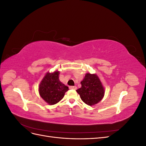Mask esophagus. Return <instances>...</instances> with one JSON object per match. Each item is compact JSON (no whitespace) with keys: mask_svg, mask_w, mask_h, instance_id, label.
Segmentation results:
<instances>
[{"mask_svg":"<svg viewBox=\"0 0 146 146\" xmlns=\"http://www.w3.org/2000/svg\"><path fill=\"white\" fill-rule=\"evenodd\" d=\"M69 88L70 90H76L77 89V86H70Z\"/></svg>","mask_w":146,"mask_h":146,"instance_id":"esophagus-1","label":"esophagus"}]
</instances>
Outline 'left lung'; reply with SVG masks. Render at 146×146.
<instances>
[{"label":"left lung","mask_w":146,"mask_h":146,"mask_svg":"<svg viewBox=\"0 0 146 146\" xmlns=\"http://www.w3.org/2000/svg\"><path fill=\"white\" fill-rule=\"evenodd\" d=\"M81 84L82 87L76 91L86 104L94 105L103 99L105 93L104 88L96 74H86Z\"/></svg>","instance_id":"left-lung-1"}]
</instances>
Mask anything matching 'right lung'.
<instances>
[{
    "mask_svg": "<svg viewBox=\"0 0 146 146\" xmlns=\"http://www.w3.org/2000/svg\"><path fill=\"white\" fill-rule=\"evenodd\" d=\"M59 71L47 72L39 86V93L46 102L54 105L62 99L69 88L59 80Z\"/></svg>",
    "mask_w": 146,
    "mask_h": 146,
    "instance_id": "add662e5",
    "label": "right lung"
}]
</instances>
